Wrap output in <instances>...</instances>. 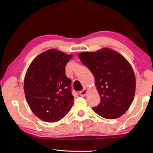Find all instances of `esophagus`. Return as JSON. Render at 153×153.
<instances>
[{
  "instance_id": "34e87169",
  "label": "esophagus",
  "mask_w": 153,
  "mask_h": 153,
  "mask_svg": "<svg viewBox=\"0 0 153 153\" xmlns=\"http://www.w3.org/2000/svg\"><path fill=\"white\" fill-rule=\"evenodd\" d=\"M87 90L86 89H83L82 91H81L80 92V95L81 96H85V95H86V94H87Z\"/></svg>"
}]
</instances>
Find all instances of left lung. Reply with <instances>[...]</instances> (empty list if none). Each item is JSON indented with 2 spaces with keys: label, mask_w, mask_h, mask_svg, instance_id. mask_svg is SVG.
I'll return each mask as SVG.
<instances>
[{
  "label": "left lung",
  "mask_w": 153,
  "mask_h": 153,
  "mask_svg": "<svg viewBox=\"0 0 153 153\" xmlns=\"http://www.w3.org/2000/svg\"><path fill=\"white\" fill-rule=\"evenodd\" d=\"M93 74L101 98L92 110L108 119H117L130 106L135 92V76L130 64L122 55L110 48L78 54Z\"/></svg>",
  "instance_id": "left-lung-1"
}]
</instances>
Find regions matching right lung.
Returning <instances> with one entry per match:
<instances>
[{
    "label": "right lung",
    "mask_w": 153,
    "mask_h": 153,
    "mask_svg": "<svg viewBox=\"0 0 153 153\" xmlns=\"http://www.w3.org/2000/svg\"><path fill=\"white\" fill-rule=\"evenodd\" d=\"M72 57L50 49L36 57L27 69L25 98L32 112L44 121H59L73 105L71 81L65 74L66 64Z\"/></svg>",
    "instance_id": "add662e5"
}]
</instances>
